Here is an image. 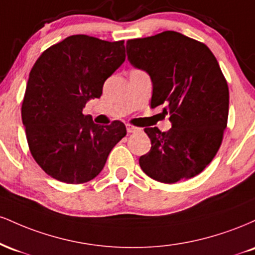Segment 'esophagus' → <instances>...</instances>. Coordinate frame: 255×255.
Masks as SVG:
<instances>
[{
  "mask_svg": "<svg viewBox=\"0 0 255 255\" xmlns=\"http://www.w3.org/2000/svg\"><path fill=\"white\" fill-rule=\"evenodd\" d=\"M126 128H127V131H128V133H134V131H137V130H139V128H137L136 126L130 125V124H127V125H126Z\"/></svg>",
  "mask_w": 255,
  "mask_h": 255,
  "instance_id": "obj_1",
  "label": "esophagus"
}]
</instances>
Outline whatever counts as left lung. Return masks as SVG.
Wrapping results in <instances>:
<instances>
[{
  "label": "left lung",
  "mask_w": 255,
  "mask_h": 255,
  "mask_svg": "<svg viewBox=\"0 0 255 255\" xmlns=\"http://www.w3.org/2000/svg\"><path fill=\"white\" fill-rule=\"evenodd\" d=\"M128 60L150 74L151 108L164 105L172 127L145 128L151 150L139 158L147 176L175 183L197 176L223 140L229 89L217 58L204 43L175 31L127 40Z\"/></svg>",
  "instance_id": "8db88e82"
}]
</instances>
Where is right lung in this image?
<instances>
[{
    "mask_svg": "<svg viewBox=\"0 0 255 255\" xmlns=\"http://www.w3.org/2000/svg\"><path fill=\"white\" fill-rule=\"evenodd\" d=\"M125 40L74 34L42 52L32 67L21 105L32 157L61 182H89L127 134L121 121L96 125L83 109L99 98L108 78L125 62Z\"/></svg>",
    "mask_w": 255,
    "mask_h": 255,
    "instance_id": "add662e5",
    "label": "right lung"
}]
</instances>
